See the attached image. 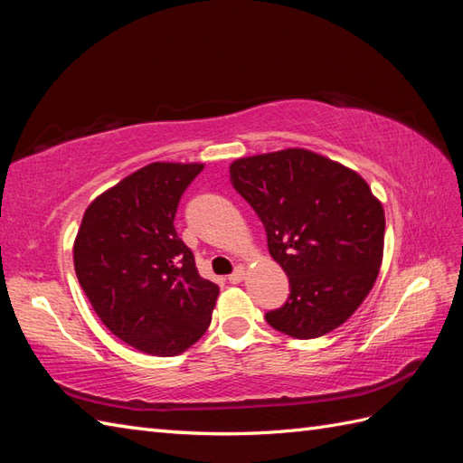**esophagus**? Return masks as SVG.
Wrapping results in <instances>:
<instances>
[{"label": "esophagus", "instance_id": "obj_1", "mask_svg": "<svg viewBox=\"0 0 463 463\" xmlns=\"http://www.w3.org/2000/svg\"><path fill=\"white\" fill-rule=\"evenodd\" d=\"M244 274H247V269H244V267H237V270H234V272L231 274L229 280H231L232 284H239V282L244 280Z\"/></svg>", "mask_w": 463, "mask_h": 463}]
</instances>
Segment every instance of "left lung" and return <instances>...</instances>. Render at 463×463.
I'll return each instance as SVG.
<instances>
[{
    "instance_id": "left-lung-1",
    "label": "left lung",
    "mask_w": 463,
    "mask_h": 463,
    "mask_svg": "<svg viewBox=\"0 0 463 463\" xmlns=\"http://www.w3.org/2000/svg\"><path fill=\"white\" fill-rule=\"evenodd\" d=\"M231 183L264 224L290 297L267 312L274 330L320 338L342 326L378 279L386 216L362 176L308 149L231 163Z\"/></svg>"
}]
</instances>
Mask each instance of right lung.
I'll return each mask as SVG.
<instances>
[{"instance_id": "add662e5", "label": "right lung", "mask_w": 463, "mask_h": 463, "mask_svg": "<svg viewBox=\"0 0 463 463\" xmlns=\"http://www.w3.org/2000/svg\"><path fill=\"white\" fill-rule=\"evenodd\" d=\"M203 163H151L87 206L73 242L85 297L117 338L176 356L211 324L219 287L203 279L175 214Z\"/></svg>"}]
</instances>
